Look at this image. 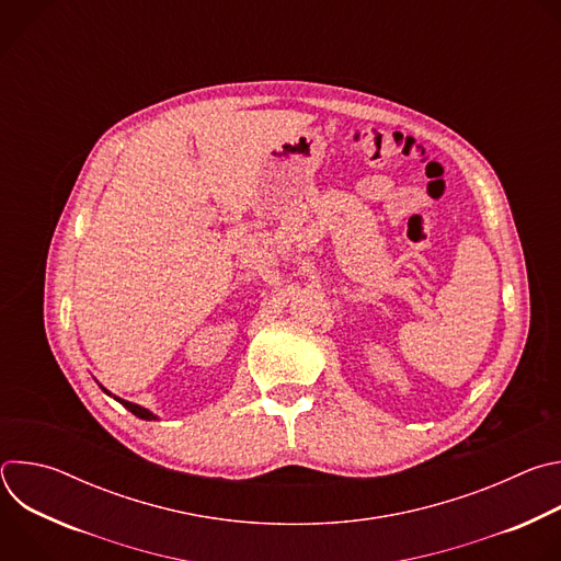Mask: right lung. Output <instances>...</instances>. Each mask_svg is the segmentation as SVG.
<instances>
[{"label":"right lung","instance_id":"obj_1","mask_svg":"<svg viewBox=\"0 0 561 561\" xmlns=\"http://www.w3.org/2000/svg\"><path fill=\"white\" fill-rule=\"evenodd\" d=\"M117 402L122 404V407H126L133 415H137V417H141V420H157L150 411H146V409H141V407H137V404H133V402H126V399H119L117 397Z\"/></svg>","mask_w":561,"mask_h":561}]
</instances>
